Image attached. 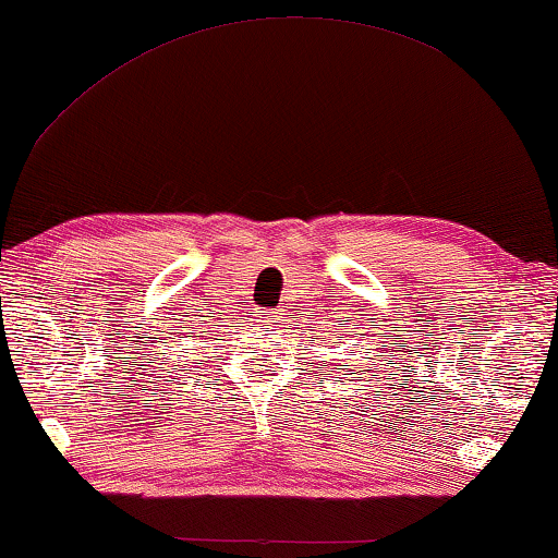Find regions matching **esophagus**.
<instances>
[{
	"label": "esophagus",
	"instance_id": "34e87169",
	"mask_svg": "<svg viewBox=\"0 0 558 558\" xmlns=\"http://www.w3.org/2000/svg\"><path fill=\"white\" fill-rule=\"evenodd\" d=\"M280 315H282V313H268V315H263L260 323H265V325H280V323H282Z\"/></svg>",
	"mask_w": 558,
	"mask_h": 558
}]
</instances>
